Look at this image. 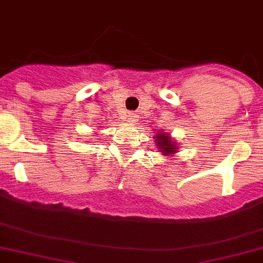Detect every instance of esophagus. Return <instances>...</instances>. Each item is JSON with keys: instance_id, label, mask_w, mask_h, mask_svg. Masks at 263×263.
Segmentation results:
<instances>
[{"instance_id": "1", "label": "esophagus", "mask_w": 263, "mask_h": 263, "mask_svg": "<svg viewBox=\"0 0 263 263\" xmlns=\"http://www.w3.org/2000/svg\"><path fill=\"white\" fill-rule=\"evenodd\" d=\"M137 114L136 112H128V122L129 123H136L137 122Z\"/></svg>"}]
</instances>
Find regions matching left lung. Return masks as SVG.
<instances>
[{
    "instance_id": "left-lung-1",
    "label": "left lung",
    "mask_w": 263,
    "mask_h": 263,
    "mask_svg": "<svg viewBox=\"0 0 263 263\" xmlns=\"http://www.w3.org/2000/svg\"><path fill=\"white\" fill-rule=\"evenodd\" d=\"M155 143L157 148H160V152L162 156H174L177 152H179V146L176 141L173 140L172 136L166 134L162 129H157L155 136Z\"/></svg>"
}]
</instances>
